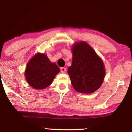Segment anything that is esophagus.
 Wrapping results in <instances>:
<instances>
[{
  "label": "esophagus",
  "instance_id": "esophagus-1",
  "mask_svg": "<svg viewBox=\"0 0 132 132\" xmlns=\"http://www.w3.org/2000/svg\"><path fill=\"white\" fill-rule=\"evenodd\" d=\"M60 70H61V72L62 73H65V71H66V70H67L66 68H64V67H61Z\"/></svg>",
  "mask_w": 132,
  "mask_h": 132
}]
</instances>
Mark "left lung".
<instances>
[{
  "mask_svg": "<svg viewBox=\"0 0 132 132\" xmlns=\"http://www.w3.org/2000/svg\"><path fill=\"white\" fill-rule=\"evenodd\" d=\"M72 50V64L68 68L72 85L79 93H93L103 81L105 70L103 61L85 42L75 44Z\"/></svg>",
  "mask_w": 132,
  "mask_h": 132,
  "instance_id": "8db88e82",
  "label": "left lung"
}]
</instances>
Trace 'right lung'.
Here are the masks:
<instances>
[{
	"label": "right lung",
	"instance_id": "add662e5",
	"mask_svg": "<svg viewBox=\"0 0 132 132\" xmlns=\"http://www.w3.org/2000/svg\"><path fill=\"white\" fill-rule=\"evenodd\" d=\"M59 68L50 62L45 54L38 53L28 63L25 77L30 86L35 89H44L52 84Z\"/></svg>",
	"mask_w": 132,
	"mask_h": 132
}]
</instances>
